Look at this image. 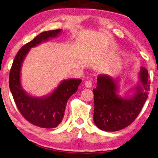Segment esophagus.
Segmentation results:
<instances>
[{
	"label": "esophagus",
	"mask_w": 158,
	"mask_h": 158,
	"mask_svg": "<svg viewBox=\"0 0 158 158\" xmlns=\"http://www.w3.org/2000/svg\"><path fill=\"white\" fill-rule=\"evenodd\" d=\"M84 84H85V86L86 88H91L92 86V81L91 80H86Z\"/></svg>",
	"instance_id": "esophagus-1"
}]
</instances>
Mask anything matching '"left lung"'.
<instances>
[{"label": "left lung", "instance_id": "8db88e82", "mask_svg": "<svg viewBox=\"0 0 158 158\" xmlns=\"http://www.w3.org/2000/svg\"><path fill=\"white\" fill-rule=\"evenodd\" d=\"M139 83L131 90L132 94L121 96L118 79L106 74L97 77L94 95V123L101 130L114 132L126 128L134 121L146 102L150 82L148 72L140 68Z\"/></svg>", "mask_w": 158, "mask_h": 158}]
</instances>
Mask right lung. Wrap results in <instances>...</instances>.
<instances>
[{"mask_svg": "<svg viewBox=\"0 0 158 158\" xmlns=\"http://www.w3.org/2000/svg\"><path fill=\"white\" fill-rule=\"evenodd\" d=\"M61 32V29L41 32L23 46L14 59L9 76V87L19 111L30 123L43 128H56L62 123L67 101L77 92L81 79L62 80L50 94L37 97L23 89L21 69L30 49L56 37Z\"/></svg>", "mask_w": 158, "mask_h": 158, "instance_id": "obj_1", "label": "right lung"}]
</instances>
